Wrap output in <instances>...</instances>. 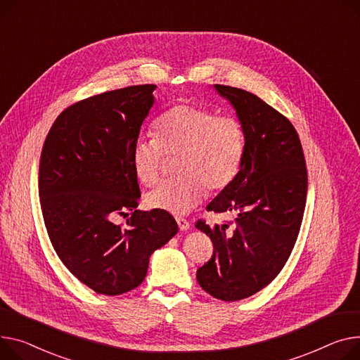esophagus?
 Returning <instances> with one entry per match:
<instances>
[{
	"mask_svg": "<svg viewBox=\"0 0 360 360\" xmlns=\"http://www.w3.org/2000/svg\"><path fill=\"white\" fill-rule=\"evenodd\" d=\"M176 223H178L179 229H181V230H184V231H185V230H188V229H189V226H191V224H189V221H188L186 219H184V217H176Z\"/></svg>",
	"mask_w": 360,
	"mask_h": 360,
	"instance_id": "34e87169",
	"label": "esophagus"
}]
</instances>
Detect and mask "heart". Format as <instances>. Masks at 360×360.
<instances>
[{
    "label": "heart",
    "mask_w": 360,
    "mask_h": 360,
    "mask_svg": "<svg viewBox=\"0 0 360 360\" xmlns=\"http://www.w3.org/2000/svg\"><path fill=\"white\" fill-rule=\"evenodd\" d=\"M156 136H140L131 146V166L141 184L158 182L167 156H178L179 176L160 182L146 195L150 208L182 215L197 207L207 189L219 193L240 172L246 131L240 120L194 103L166 110L156 122Z\"/></svg>",
    "instance_id": "1"
}]
</instances>
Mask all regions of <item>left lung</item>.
Returning a JSON list of instances; mask_svg holds the SVG:
<instances>
[{
	"label": "left lung",
	"instance_id": "left-lung-1",
	"mask_svg": "<svg viewBox=\"0 0 360 360\" xmlns=\"http://www.w3.org/2000/svg\"><path fill=\"white\" fill-rule=\"evenodd\" d=\"M214 88L242 122L246 150L236 179L207 205V211L236 212L234 221L195 224L214 246L197 281L214 298L238 301L265 288L285 266L300 233L308 176L298 133L288 118L252 92Z\"/></svg>",
	"mask_w": 360,
	"mask_h": 360
}]
</instances>
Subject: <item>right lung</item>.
<instances>
[{
	"mask_svg": "<svg viewBox=\"0 0 360 360\" xmlns=\"http://www.w3.org/2000/svg\"><path fill=\"white\" fill-rule=\"evenodd\" d=\"M156 85L103 92L63 110L40 155L39 195L52 246L69 272L103 295L139 286L150 255L178 233L162 210H136L140 198L131 146ZM132 215L126 226L114 214Z\"/></svg>",
	"mask_w": 360,
	"mask_h": 360,
	"instance_id": "add662e5",
	"label": "right lung"
}]
</instances>
